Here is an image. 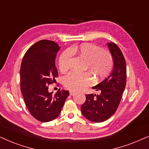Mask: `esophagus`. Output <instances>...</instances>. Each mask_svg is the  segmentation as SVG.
I'll list each match as a JSON object with an SVG mask.
<instances>
[{"label": "esophagus", "mask_w": 149, "mask_h": 149, "mask_svg": "<svg viewBox=\"0 0 149 149\" xmlns=\"http://www.w3.org/2000/svg\"><path fill=\"white\" fill-rule=\"evenodd\" d=\"M76 91H69V94H70V95H71V96H72V95H74L75 94H76Z\"/></svg>", "instance_id": "1"}]
</instances>
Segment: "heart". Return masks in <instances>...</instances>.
<instances>
[{
	"mask_svg": "<svg viewBox=\"0 0 149 149\" xmlns=\"http://www.w3.org/2000/svg\"><path fill=\"white\" fill-rule=\"evenodd\" d=\"M71 55H76L85 61L84 70L80 74L70 73L64 78L63 84L71 91H80L92 84V77L96 81L102 80L110 74L113 67L112 55L106 49L91 43H82L69 47L61 55L58 59V68L61 72L69 69V60Z\"/></svg>",
	"mask_w": 149,
	"mask_h": 149,
	"instance_id": "obj_1",
	"label": "heart"
}]
</instances>
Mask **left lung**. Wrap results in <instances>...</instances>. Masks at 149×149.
<instances>
[{
	"label": "left lung",
	"mask_w": 149,
	"mask_h": 149,
	"mask_svg": "<svg viewBox=\"0 0 149 149\" xmlns=\"http://www.w3.org/2000/svg\"><path fill=\"white\" fill-rule=\"evenodd\" d=\"M107 45L114 62L112 72L108 78L93 87L100 91V94L86 95V101L81 106L83 116L95 123L104 121L114 114L126 86L127 67L123 54L114 43Z\"/></svg>",
	"instance_id": "obj_1"
}]
</instances>
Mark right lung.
<instances>
[{"label":"right lung","instance_id":"right-lung-1","mask_svg":"<svg viewBox=\"0 0 149 149\" xmlns=\"http://www.w3.org/2000/svg\"><path fill=\"white\" fill-rule=\"evenodd\" d=\"M60 48L54 41L41 40L28 49L22 61V94L30 113L41 122L58 117L69 95L68 91L63 89L53 95L47 87L58 76L55 59Z\"/></svg>","mask_w":149,"mask_h":149}]
</instances>
